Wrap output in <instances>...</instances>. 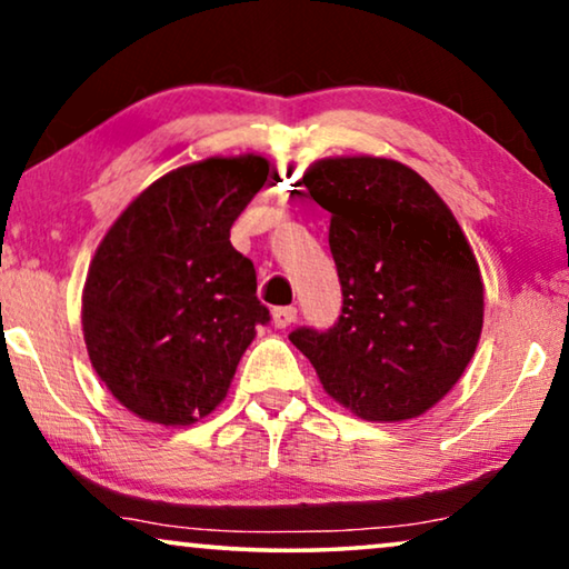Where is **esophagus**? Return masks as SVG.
I'll return each instance as SVG.
<instances>
[{"label": "esophagus", "mask_w": 569, "mask_h": 569, "mask_svg": "<svg viewBox=\"0 0 569 569\" xmlns=\"http://www.w3.org/2000/svg\"><path fill=\"white\" fill-rule=\"evenodd\" d=\"M295 318H298V308H292V306H282V308L271 310V323H274L277 329H287Z\"/></svg>", "instance_id": "obj_1"}]
</instances>
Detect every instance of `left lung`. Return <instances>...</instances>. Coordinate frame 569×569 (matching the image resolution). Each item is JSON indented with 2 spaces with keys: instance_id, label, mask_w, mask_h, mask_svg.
<instances>
[{
  "instance_id": "1",
  "label": "left lung",
  "mask_w": 569,
  "mask_h": 569,
  "mask_svg": "<svg viewBox=\"0 0 569 569\" xmlns=\"http://www.w3.org/2000/svg\"><path fill=\"white\" fill-rule=\"evenodd\" d=\"M302 183L331 214L345 306L333 329H298L290 341L352 415H425L461 380L485 323V284L461 224L399 160L323 158Z\"/></svg>"
}]
</instances>
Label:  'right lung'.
Instances as JSON below:
<instances>
[{
  "instance_id": "obj_1",
  "label": "right lung",
  "mask_w": 569,
  "mask_h": 569,
  "mask_svg": "<svg viewBox=\"0 0 569 569\" xmlns=\"http://www.w3.org/2000/svg\"><path fill=\"white\" fill-rule=\"evenodd\" d=\"M269 176L261 154L207 158L147 186L92 256L82 333L116 401L183 427L228 396L240 357L269 321L251 259L230 228Z\"/></svg>"
}]
</instances>
